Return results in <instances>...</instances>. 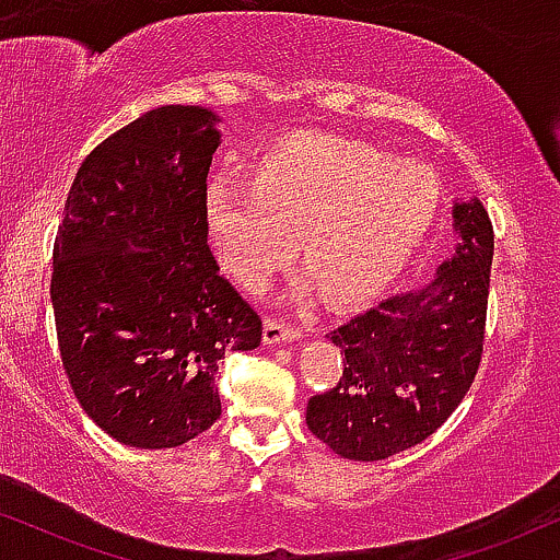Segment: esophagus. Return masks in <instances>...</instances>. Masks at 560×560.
Masks as SVG:
<instances>
[{
	"mask_svg": "<svg viewBox=\"0 0 560 560\" xmlns=\"http://www.w3.org/2000/svg\"><path fill=\"white\" fill-rule=\"evenodd\" d=\"M302 337V329L300 326L289 324L284 318H266V334H262V339H266L268 345H279V342H294V339Z\"/></svg>",
	"mask_w": 560,
	"mask_h": 560,
	"instance_id": "obj_1",
	"label": "esophagus"
}]
</instances>
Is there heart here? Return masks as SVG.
<instances>
[{
	"mask_svg": "<svg viewBox=\"0 0 560 560\" xmlns=\"http://www.w3.org/2000/svg\"><path fill=\"white\" fill-rule=\"evenodd\" d=\"M442 184L429 165L392 160L365 141L300 131L266 147L249 178H215L205 221L215 253L260 292L294 258L331 302L374 298L400 273L440 213Z\"/></svg>",
	"mask_w": 560,
	"mask_h": 560,
	"instance_id": "obj_1",
	"label": "heart"
}]
</instances>
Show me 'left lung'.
<instances>
[{"instance_id":"1","label":"left lung","mask_w":560,"mask_h":560,"mask_svg":"<svg viewBox=\"0 0 560 560\" xmlns=\"http://www.w3.org/2000/svg\"><path fill=\"white\" fill-rule=\"evenodd\" d=\"M455 258L419 292L392 294L329 331L345 369L307 400V429L350 460L419 445L471 387L485 350L494 234L479 199L455 202Z\"/></svg>"}]
</instances>
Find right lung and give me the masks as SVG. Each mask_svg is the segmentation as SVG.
I'll list each match as a JSON object with an SVG mask.
<instances>
[{
  "instance_id": "1",
  "label": "right lung",
  "mask_w": 560,
  "mask_h": 560,
  "mask_svg": "<svg viewBox=\"0 0 560 560\" xmlns=\"http://www.w3.org/2000/svg\"><path fill=\"white\" fill-rule=\"evenodd\" d=\"M213 124L165 105L115 131L81 163L57 229L62 369L89 419L131 447H178L213 427L218 363L262 339L208 244Z\"/></svg>"
}]
</instances>
